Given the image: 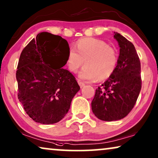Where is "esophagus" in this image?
Returning a JSON list of instances; mask_svg holds the SVG:
<instances>
[{
	"label": "esophagus",
	"instance_id": "esophagus-1",
	"mask_svg": "<svg viewBox=\"0 0 158 158\" xmlns=\"http://www.w3.org/2000/svg\"><path fill=\"white\" fill-rule=\"evenodd\" d=\"M78 84H79V87H80L81 88H82V87H85V84L84 83V82H82V81H78Z\"/></svg>",
	"mask_w": 158,
	"mask_h": 158
}]
</instances>
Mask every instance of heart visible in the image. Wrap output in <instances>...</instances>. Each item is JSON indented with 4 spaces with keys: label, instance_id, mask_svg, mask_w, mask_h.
Wrapping results in <instances>:
<instances>
[{
    "label": "heart",
    "instance_id": "heart-1",
    "mask_svg": "<svg viewBox=\"0 0 158 158\" xmlns=\"http://www.w3.org/2000/svg\"><path fill=\"white\" fill-rule=\"evenodd\" d=\"M70 48L66 56L69 70L76 73L85 61L86 66L79 73V78L84 81L103 80L110 77L118 64V53L115 48L106 42L95 38H85Z\"/></svg>",
    "mask_w": 158,
    "mask_h": 158
}]
</instances>
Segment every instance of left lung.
Listing matches in <instances>:
<instances>
[{
	"label": "left lung",
	"mask_w": 158,
	"mask_h": 158,
	"mask_svg": "<svg viewBox=\"0 0 158 158\" xmlns=\"http://www.w3.org/2000/svg\"><path fill=\"white\" fill-rule=\"evenodd\" d=\"M113 37L119 46L115 70L96 89L92 110L98 118L105 121L121 120L134 108L141 88V64L134 45L121 34Z\"/></svg>",
	"instance_id": "left-lung-1"
}]
</instances>
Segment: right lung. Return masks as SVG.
Listing matches in <instances>:
<instances>
[{
    "label": "right lung",
    "mask_w": 158,
    "mask_h": 158,
    "mask_svg": "<svg viewBox=\"0 0 158 158\" xmlns=\"http://www.w3.org/2000/svg\"><path fill=\"white\" fill-rule=\"evenodd\" d=\"M69 49L65 39L43 31L21 53L16 71L18 98L35 122L60 121L80 89L72 73L63 68Z\"/></svg>",
    "instance_id": "obj_1"
}]
</instances>
